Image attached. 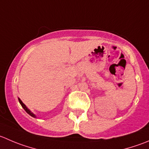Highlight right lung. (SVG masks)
Masks as SVG:
<instances>
[{
	"label": "right lung",
	"instance_id": "add662e5",
	"mask_svg": "<svg viewBox=\"0 0 149 149\" xmlns=\"http://www.w3.org/2000/svg\"><path fill=\"white\" fill-rule=\"evenodd\" d=\"M18 100H19V103L21 104L22 107V108H24V111H25L26 112H27V113H28L29 115H30V116H33V117H34V118H36V115H35L34 113H32L31 111H30V109H28V108H27V107L26 106V105H24V103H23V102H22V101L21 100L19 99V98H18Z\"/></svg>",
	"mask_w": 149,
	"mask_h": 149
}]
</instances>
